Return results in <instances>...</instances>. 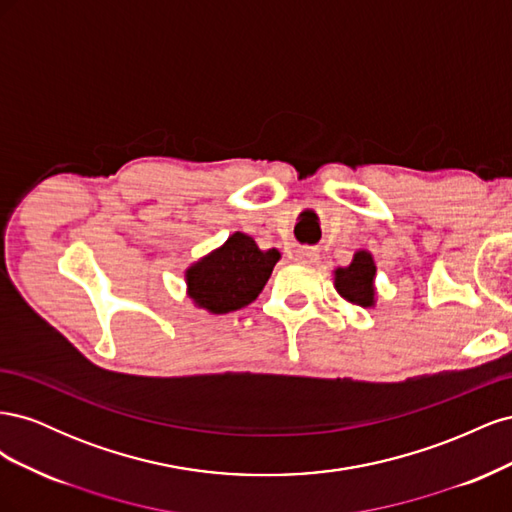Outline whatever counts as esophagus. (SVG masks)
<instances>
[{
	"instance_id": "34e87169",
	"label": "esophagus",
	"mask_w": 512,
	"mask_h": 512,
	"mask_svg": "<svg viewBox=\"0 0 512 512\" xmlns=\"http://www.w3.org/2000/svg\"><path fill=\"white\" fill-rule=\"evenodd\" d=\"M320 258L318 250H314V247H303V250L297 252V260L303 262V265H312V262H316Z\"/></svg>"
}]
</instances>
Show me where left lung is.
Instances as JSON below:
<instances>
[{
	"instance_id": "left-lung-1",
	"label": "left lung",
	"mask_w": 512,
	"mask_h": 512,
	"mask_svg": "<svg viewBox=\"0 0 512 512\" xmlns=\"http://www.w3.org/2000/svg\"><path fill=\"white\" fill-rule=\"evenodd\" d=\"M333 284L339 297L363 309L376 307V260L367 250L354 252L348 267L333 271Z\"/></svg>"
}]
</instances>
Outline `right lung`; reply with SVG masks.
I'll use <instances>...</instances> for the list:
<instances>
[{
  "label": "right lung",
  "mask_w": 512,
  "mask_h": 512,
  "mask_svg": "<svg viewBox=\"0 0 512 512\" xmlns=\"http://www.w3.org/2000/svg\"><path fill=\"white\" fill-rule=\"evenodd\" d=\"M282 254L260 250L245 232H232L220 245L185 269V294L209 314H228L256 301Z\"/></svg>",
  "instance_id": "1"
}]
</instances>
